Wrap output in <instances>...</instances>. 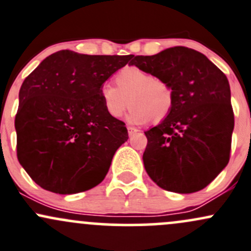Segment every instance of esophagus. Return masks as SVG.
<instances>
[{"mask_svg":"<svg viewBox=\"0 0 251 251\" xmlns=\"http://www.w3.org/2000/svg\"><path fill=\"white\" fill-rule=\"evenodd\" d=\"M127 130H128V134H130V136H133L134 133H137V132H138V130H137V128L132 127V126H128Z\"/></svg>","mask_w":251,"mask_h":251,"instance_id":"34e87169","label":"esophagus"}]
</instances>
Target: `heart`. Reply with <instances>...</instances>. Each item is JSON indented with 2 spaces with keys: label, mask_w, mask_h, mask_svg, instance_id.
<instances>
[{
  "label": "heart",
  "mask_w": 251,
  "mask_h": 251,
  "mask_svg": "<svg viewBox=\"0 0 251 251\" xmlns=\"http://www.w3.org/2000/svg\"><path fill=\"white\" fill-rule=\"evenodd\" d=\"M115 84L117 87L104 84L101 88V98L109 117H123L130 102L128 120L136 125L147 124L151 119L161 123L173 111L175 96L172 84L143 69H121L115 76Z\"/></svg>",
  "instance_id": "1"
}]
</instances>
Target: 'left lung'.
Returning <instances> with one entry per match:
<instances>
[{"mask_svg":"<svg viewBox=\"0 0 251 251\" xmlns=\"http://www.w3.org/2000/svg\"><path fill=\"white\" fill-rule=\"evenodd\" d=\"M131 65L169 82L174 89L169 117L144 132L148 175L166 191H201L230 159L235 118L226 76L205 54L184 46L136 56Z\"/></svg>","mask_w":251,"mask_h":251,"instance_id":"8db88e82","label":"left lung"}]
</instances>
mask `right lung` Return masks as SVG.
<instances>
[{"instance_id":"obj_1","label":"right lung","mask_w":251,"mask_h":251,"mask_svg":"<svg viewBox=\"0 0 251 251\" xmlns=\"http://www.w3.org/2000/svg\"><path fill=\"white\" fill-rule=\"evenodd\" d=\"M131 58L62 50L25 78L15 117L16 151L41 188L75 194L102 182L128 133L125 123L107 114L101 88Z\"/></svg>"}]
</instances>
